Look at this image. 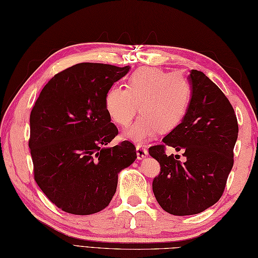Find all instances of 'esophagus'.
I'll list each match as a JSON object with an SVG mask.
<instances>
[{
    "mask_svg": "<svg viewBox=\"0 0 258 258\" xmlns=\"http://www.w3.org/2000/svg\"><path fill=\"white\" fill-rule=\"evenodd\" d=\"M136 154H137V158L143 159V158H145L147 156L148 152H147V149L145 147L140 145V144H139V145H136Z\"/></svg>",
    "mask_w": 258,
    "mask_h": 258,
    "instance_id": "1",
    "label": "esophagus"
}]
</instances>
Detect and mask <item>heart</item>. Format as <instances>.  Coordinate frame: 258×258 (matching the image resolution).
Listing matches in <instances>:
<instances>
[{
    "label": "heart",
    "mask_w": 258,
    "mask_h": 258,
    "mask_svg": "<svg viewBox=\"0 0 258 258\" xmlns=\"http://www.w3.org/2000/svg\"><path fill=\"white\" fill-rule=\"evenodd\" d=\"M192 88L179 73H167L147 67L134 71L126 89L113 86L105 93L104 105L111 119L119 126H128L136 113L143 114L126 131L128 139L144 143L157 133H168L181 123L191 100Z\"/></svg>",
    "instance_id": "1"
}]
</instances>
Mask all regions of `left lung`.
<instances>
[{
    "instance_id": "left-lung-1",
    "label": "left lung",
    "mask_w": 258,
    "mask_h": 258,
    "mask_svg": "<svg viewBox=\"0 0 258 258\" xmlns=\"http://www.w3.org/2000/svg\"><path fill=\"white\" fill-rule=\"evenodd\" d=\"M192 93L188 111L161 145L148 152L160 165L153 191L159 206L173 215H191L207 210L222 197L234 163L238 124L234 109L221 89L202 71L191 70ZM167 146L182 151L168 157Z\"/></svg>"
}]
</instances>
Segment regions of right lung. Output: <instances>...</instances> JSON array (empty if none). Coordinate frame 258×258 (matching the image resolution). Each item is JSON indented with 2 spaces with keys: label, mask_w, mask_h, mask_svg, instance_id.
Returning a JSON list of instances; mask_svg holds the SVG:
<instances>
[{
  "label": "right lung",
  "mask_w": 258,
  "mask_h": 258,
  "mask_svg": "<svg viewBox=\"0 0 258 258\" xmlns=\"http://www.w3.org/2000/svg\"><path fill=\"white\" fill-rule=\"evenodd\" d=\"M130 67L82 62L53 76L29 117L34 179L62 211L88 215L109 206L117 175L137 158L133 143L107 144L118 134L105 93Z\"/></svg>",
  "instance_id": "right-lung-1"
}]
</instances>
